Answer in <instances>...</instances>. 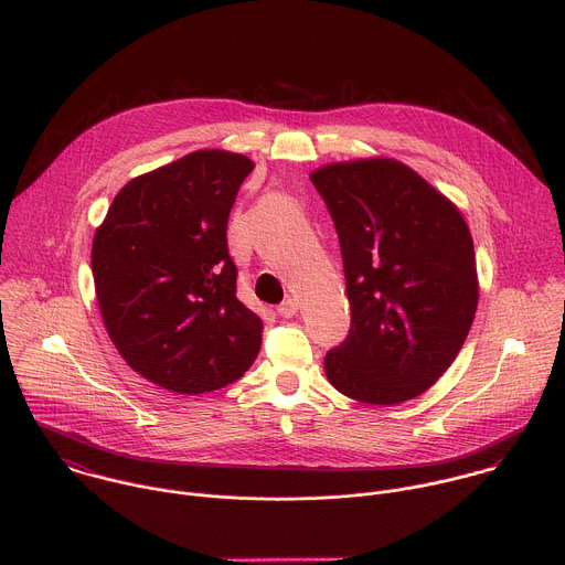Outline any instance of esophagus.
I'll use <instances>...</instances> for the list:
<instances>
[{"label": "esophagus", "instance_id": "1", "mask_svg": "<svg viewBox=\"0 0 565 565\" xmlns=\"http://www.w3.org/2000/svg\"><path fill=\"white\" fill-rule=\"evenodd\" d=\"M297 308H299V303H297V299H284L279 306H277V312L281 315V317H292L295 312H297Z\"/></svg>", "mask_w": 565, "mask_h": 565}]
</instances>
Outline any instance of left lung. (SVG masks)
<instances>
[{"label":"left lung","instance_id":"left-lung-1","mask_svg":"<svg viewBox=\"0 0 565 565\" xmlns=\"http://www.w3.org/2000/svg\"><path fill=\"white\" fill-rule=\"evenodd\" d=\"M342 248L351 331L327 353L329 382L366 405L425 393L476 315L473 241L460 210L393 158L310 174Z\"/></svg>","mask_w":565,"mask_h":565}]
</instances>
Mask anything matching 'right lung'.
<instances>
[{
    "instance_id": "add662e5",
    "label": "right lung",
    "mask_w": 565,
    "mask_h": 565,
    "mask_svg": "<svg viewBox=\"0 0 565 565\" xmlns=\"http://www.w3.org/2000/svg\"><path fill=\"white\" fill-rule=\"evenodd\" d=\"M255 163L192 151L131 179L96 230L92 270L122 360L149 382L196 395L244 375L264 321L236 299L227 216Z\"/></svg>"
}]
</instances>
